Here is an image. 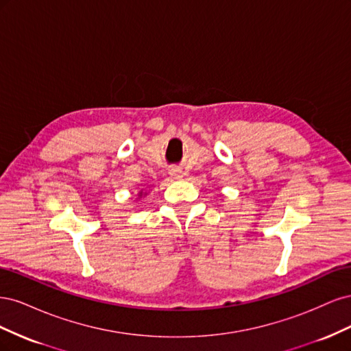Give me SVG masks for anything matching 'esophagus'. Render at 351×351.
Wrapping results in <instances>:
<instances>
[{
    "instance_id": "obj_1",
    "label": "esophagus",
    "mask_w": 351,
    "mask_h": 351,
    "mask_svg": "<svg viewBox=\"0 0 351 351\" xmlns=\"http://www.w3.org/2000/svg\"><path fill=\"white\" fill-rule=\"evenodd\" d=\"M169 176H171L174 180H178V178H182L183 177V171L180 168H176V167H173V168H169Z\"/></svg>"
}]
</instances>
